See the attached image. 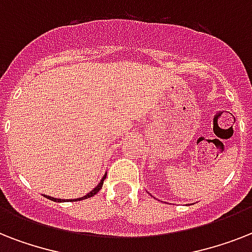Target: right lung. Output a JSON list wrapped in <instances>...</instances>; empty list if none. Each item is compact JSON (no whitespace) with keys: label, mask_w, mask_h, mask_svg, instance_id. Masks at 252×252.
<instances>
[{"label":"right lung","mask_w":252,"mask_h":252,"mask_svg":"<svg viewBox=\"0 0 252 252\" xmlns=\"http://www.w3.org/2000/svg\"><path fill=\"white\" fill-rule=\"evenodd\" d=\"M106 176H107V174H104V175H103V178H102V180H100V182H99V183H98V186H96V187H95V188H93V189H91V191L89 192V193H86V195H85V196H82V197H78V199L64 200V199H56V197H52V196H47V195H44V196H45V197H47V199L52 200V201H56V203H63V201H80V200L89 199V197H93V196H94L95 193H98V192H99V189H100V188H102V186H103V182H104V179H106Z\"/></svg>","instance_id":"right-lung-1"}]
</instances>
